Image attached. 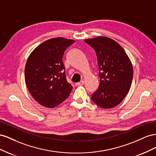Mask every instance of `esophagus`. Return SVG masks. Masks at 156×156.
<instances>
[{
  "instance_id": "1",
  "label": "esophagus",
  "mask_w": 156,
  "mask_h": 156,
  "mask_svg": "<svg viewBox=\"0 0 156 156\" xmlns=\"http://www.w3.org/2000/svg\"><path fill=\"white\" fill-rule=\"evenodd\" d=\"M83 83H84V81L82 80V81H80V82L76 83V86H82V85H83Z\"/></svg>"
}]
</instances>
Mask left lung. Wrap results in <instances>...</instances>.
<instances>
[{
	"label": "left lung",
	"instance_id": "8db88e82",
	"mask_svg": "<svg viewBox=\"0 0 156 156\" xmlns=\"http://www.w3.org/2000/svg\"><path fill=\"white\" fill-rule=\"evenodd\" d=\"M84 42L96 52L100 84L91 100L103 108H112L123 100L130 90L132 63L123 48L108 37H98Z\"/></svg>",
	"mask_w": 156,
	"mask_h": 156
}]
</instances>
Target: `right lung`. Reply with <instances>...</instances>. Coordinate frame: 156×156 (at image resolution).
<instances>
[{
	"label": "right lung",
	"mask_w": 156,
	"mask_h": 156,
	"mask_svg": "<svg viewBox=\"0 0 156 156\" xmlns=\"http://www.w3.org/2000/svg\"><path fill=\"white\" fill-rule=\"evenodd\" d=\"M74 42L62 37L44 41L30 53L25 68V83L38 103L54 108L67 98L73 86L66 78L63 57Z\"/></svg>",
	"instance_id": "right-lung-1"
}]
</instances>
